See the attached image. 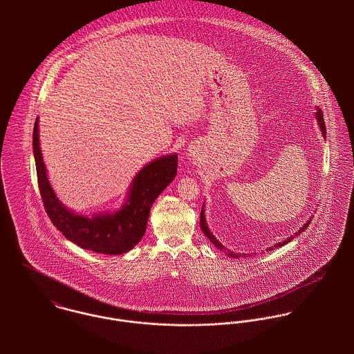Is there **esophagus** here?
Instances as JSON below:
<instances>
[{
	"mask_svg": "<svg viewBox=\"0 0 354 354\" xmlns=\"http://www.w3.org/2000/svg\"><path fill=\"white\" fill-rule=\"evenodd\" d=\"M194 153H195V152H194ZM191 155H192V153H191Z\"/></svg>",
	"mask_w": 354,
	"mask_h": 354,
	"instance_id": "34e87169",
	"label": "esophagus"
}]
</instances>
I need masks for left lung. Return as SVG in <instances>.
<instances>
[{
    "label": "left lung",
    "mask_w": 354,
    "mask_h": 354,
    "mask_svg": "<svg viewBox=\"0 0 354 354\" xmlns=\"http://www.w3.org/2000/svg\"><path fill=\"white\" fill-rule=\"evenodd\" d=\"M316 118H317V121H319V127H320V129H322V133H323V136H326V125H324V120H323V113H322V110L317 107V111H316ZM310 221H312V218L310 219H308L306 221V223L304 225L303 227L296 233V236H299V234H301L304 230L309 226V223H310ZM201 227H202L203 233L207 236V239L216 247V248H219L221 251H226L227 254H229V257H236V259H239V257H245V256H250L248 253H236L232 252V251H229V250H226L214 236H212V233L209 232V229H208V226H207V223H205V216H204V204H203L202 207V212H201ZM295 239V236H292V237H289V239H286L285 241H282V243H278V244H275L274 247H268L267 248V252L270 251H272V250H275V248H279V247H283L285 244H288V243H290L292 240Z\"/></svg>",
    "instance_id": "obj_1"
}]
</instances>
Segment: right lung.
<instances>
[{
	"instance_id": "1",
	"label": "right lung",
	"mask_w": 354,
	"mask_h": 354,
	"mask_svg": "<svg viewBox=\"0 0 354 354\" xmlns=\"http://www.w3.org/2000/svg\"><path fill=\"white\" fill-rule=\"evenodd\" d=\"M32 147L39 192L53 225L80 248L103 254H121L139 244L147 227L152 204L177 174V153L163 155L135 176L128 199L120 209L87 216L71 211L55 196L39 146L38 118L34 124Z\"/></svg>"
}]
</instances>
